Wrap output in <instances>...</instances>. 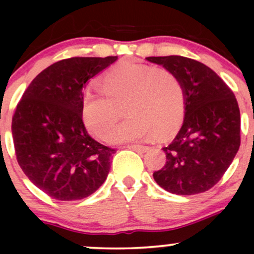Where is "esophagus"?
Returning a JSON list of instances; mask_svg holds the SVG:
<instances>
[{"label": "esophagus", "mask_w": 254, "mask_h": 254, "mask_svg": "<svg viewBox=\"0 0 254 254\" xmlns=\"http://www.w3.org/2000/svg\"><path fill=\"white\" fill-rule=\"evenodd\" d=\"M127 148H129V149H132V150H137V151H147L149 149L148 145H143V144H130V145H127Z\"/></svg>", "instance_id": "1"}]
</instances>
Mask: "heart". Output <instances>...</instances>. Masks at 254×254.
<instances>
[{"instance_id":"1","label":"heart","mask_w":254,"mask_h":254,"mask_svg":"<svg viewBox=\"0 0 254 254\" xmlns=\"http://www.w3.org/2000/svg\"><path fill=\"white\" fill-rule=\"evenodd\" d=\"M104 92L87 89L81 112L84 124L99 138H109L119 119L118 106L128 103L130 117L112 134L115 143L143 137L168 136L184 117L185 93L173 72L149 64L124 62L104 75Z\"/></svg>"}]
</instances>
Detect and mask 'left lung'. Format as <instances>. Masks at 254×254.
<instances>
[{
  "label": "left lung",
  "instance_id": "left-lung-1",
  "mask_svg": "<svg viewBox=\"0 0 254 254\" xmlns=\"http://www.w3.org/2000/svg\"><path fill=\"white\" fill-rule=\"evenodd\" d=\"M173 72L185 93L182 129L162 148L166 164L153 177L166 191L190 196L220 182L240 147V110L232 89L205 64L183 56L147 57Z\"/></svg>",
  "mask_w": 254,
  "mask_h": 254
}]
</instances>
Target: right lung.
<instances>
[{"label":"right lung","instance_id":"1","mask_svg":"<svg viewBox=\"0 0 254 254\" xmlns=\"http://www.w3.org/2000/svg\"><path fill=\"white\" fill-rule=\"evenodd\" d=\"M117 58L58 61L37 75L17 104L11 121L17 164L54 199H82L106 180L116 149L89 136L81 101L88 80Z\"/></svg>","mask_w":254,"mask_h":254}]
</instances>
